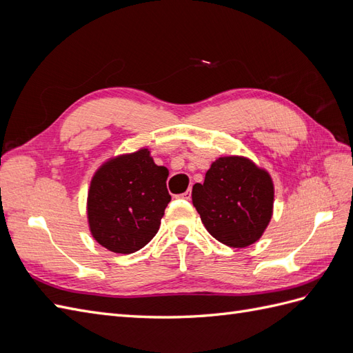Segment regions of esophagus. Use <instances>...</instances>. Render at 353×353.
<instances>
[{
	"instance_id": "obj_1",
	"label": "esophagus",
	"mask_w": 353,
	"mask_h": 353,
	"mask_svg": "<svg viewBox=\"0 0 353 353\" xmlns=\"http://www.w3.org/2000/svg\"><path fill=\"white\" fill-rule=\"evenodd\" d=\"M178 197H179V199H184V200H190V199H191V191H190V190H187L185 193H181V194H178Z\"/></svg>"
}]
</instances>
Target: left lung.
I'll return each mask as SVG.
<instances>
[{
	"instance_id": "obj_1",
	"label": "left lung",
	"mask_w": 353,
	"mask_h": 353,
	"mask_svg": "<svg viewBox=\"0 0 353 353\" xmlns=\"http://www.w3.org/2000/svg\"><path fill=\"white\" fill-rule=\"evenodd\" d=\"M193 205L213 239L234 249L258 241L274 212V183L266 169L244 156H221L205 183L194 184Z\"/></svg>"
}]
</instances>
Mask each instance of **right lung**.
Here are the masks:
<instances>
[{"label":"right lung","instance_id":"1","mask_svg":"<svg viewBox=\"0 0 353 353\" xmlns=\"http://www.w3.org/2000/svg\"><path fill=\"white\" fill-rule=\"evenodd\" d=\"M169 170L157 166L150 148L117 154L95 170L87 197L92 239L113 253L143 249L159 231L170 201Z\"/></svg>","mask_w":353,"mask_h":353}]
</instances>
